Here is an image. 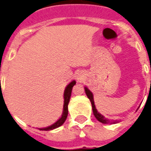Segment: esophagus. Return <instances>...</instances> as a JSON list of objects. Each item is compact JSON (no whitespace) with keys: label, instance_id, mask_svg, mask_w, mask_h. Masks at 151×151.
Returning <instances> with one entry per match:
<instances>
[{"label":"esophagus","instance_id":"esophagus-1","mask_svg":"<svg viewBox=\"0 0 151 151\" xmlns=\"http://www.w3.org/2000/svg\"><path fill=\"white\" fill-rule=\"evenodd\" d=\"M77 80H78V81H82L84 80V75H83L82 73H78V76H77Z\"/></svg>","mask_w":151,"mask_h":151}]
</instances>
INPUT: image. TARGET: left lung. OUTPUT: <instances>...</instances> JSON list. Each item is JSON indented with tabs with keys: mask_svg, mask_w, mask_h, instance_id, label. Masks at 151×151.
Here are the masks:
<instances>
[{
	"mask_svg": "<svg viewBox=\"0 0 151 151\" xmlns=\"http://www.w3.org/2000/svg\"><path fill=\"white\" fill-rule=\"evenodd\" d=\"M85 93L87 95L88 98L89 99L90 102L92 103V111H93V114H94L95 117L96 118L99 122L101 123H103V124H108V123H110V124H115V123H117V121H114V122H110V120H108L107 118H106L103 115H102L100 113L98 112V110H96V105H95V102H94V98H93V94H92V92L90 91L87 87H85Z\"/></svg>",
	"mask_w": 151,
	"mask_h": 151,
	"instance_id": "8db88e82",
	"label": "left lung"
}]
</instances>
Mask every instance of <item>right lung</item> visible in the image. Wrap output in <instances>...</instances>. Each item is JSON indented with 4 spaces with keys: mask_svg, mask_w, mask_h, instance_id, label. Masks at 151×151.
Listing matches in <instances>:
<instances>
[{
    "mask_svg": "<svg viewBox=\"0 0 151 151\" xmlns=\"http://www.w3.org/2000/svg\"><path fill=\"white\" fill-rule=\"evenodd\" d=\"M76 85V81L74 80L72 81L70 84L67 85L65 90H64V103H63V114H62L61 117H59V119L55 122L54 124H52V125L45 128H41L39 129V130H42V131H49V130H52V129L59 128V126H61L62 124H63V123L66 121L67 115H68V104L70 102V99L71 92H72V88H73V85Z\"/></svg>",
    "mask_w": 151,
    "mask_h": 151,
    "instance_id": "add662e5",
    "label": "right lung"
}]
</instances>
